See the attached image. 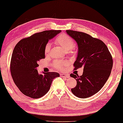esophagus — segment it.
Returning <instances> with one entry per match:
<instances>
[{
  "instance_id": "obj_1",
  "label": "esophagus",
  "mask_w": 123,
  "mask_h": 123,
  "mask_svg": "<svg viewBox=\"0 0 123 123\" xmlns=\"http://www.w3.org/2000/svg\"><path fill=\"white\" fill-rule=\"evenodd\" d=\"M60 76L62 77H63V78H69L70 75L69 74H60Z\"/></svg>"
}]
</instances>
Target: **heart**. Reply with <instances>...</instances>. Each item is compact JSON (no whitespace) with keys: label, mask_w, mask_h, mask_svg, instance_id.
<instances>
[{"label":"heart","mask_w":123,"mask_h":123,"mask_svg":"<svg viewBox=\"0 0 123 123\" xmlns=\"http://www.w3.org/2000/svg\"><path fill=\"white\" fill-rule=\"evenodd\" d=\"M55 43L58 45H60L62 49L66 52H68L70 53H72L74 52V42L73 38L70 36L67 35L66 33H61L58 35L55 38ZM50 50V45L49 43L45 45L44 49V52L45 55H48L49 54ZM68 64V62L67 61H56L54 62L55 66L56 68L62 70L64 66Z\"/></svg>","instance_id":"b5f03b06"}]
</instances>
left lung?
<instances>
[{
    "label": "left lung",
    "instance_id": "1",
    "mask_svg": "<svg viewBox=\"0 0 123 123\" xmlns=\"http://www.w3.org/2000/svg\"><path fill=\"white\" fill-rule=\"evenodd\" d=\"M78 45V55L74 70L83 68V74H70L77 81L71 92L77 97L86 98L98 93L106 83L111 74L113 61L111 55L102 40L87 33L66 30Z\"/></svg>",
    "mask_w": 123,
    "mask_h": 123
}]
</instances>
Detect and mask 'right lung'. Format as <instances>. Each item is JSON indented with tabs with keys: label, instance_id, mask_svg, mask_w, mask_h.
I'll return each instance as SVG.
<instances>
[{
	"label": "right lung",
	"instance_id": "1",
	"mask_svg": "<svg viewBox=\"0 0 123 123\" xmlns=\"http://www.w3.org/2000/svg\"><path fill=\"white\" fill-rule=\"evenodd\" d=\"M61 30H47L21 40L14 47L11 61V73L17 87L23 94L33 98L45 95L53 79L60 77L55 72L39 74L38 62L45 59V45Z\"/></svg>",
	"mask_w": 123,
	"mask_h": 123
}]
</instances>
